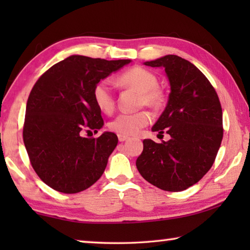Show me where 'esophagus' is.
I'll return each instance as SVG.
<instances>
[{"mask_svg":"<svg viewBox=\"0 0 250 250\" xmlns=\"http://www.w3.org/2000/svg\"><path fill=\"white\" fill-rule=\"evenodd\" d=\"M129 137L128 135H125V134H118V140H119L120 142H124L125 140H128Z\"/></svg>","mask_w":250,"mask_h":250,"instance_id":"1","label":"esophagus"}]
</instances>
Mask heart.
Listing matches in <instances>:
<instances>
[{"instance_id": "1", "label": "heart", "mask_w": 250, "mask_h": 250, "mask_svg": "<svg viewBox=\"0 0 250 250\" xmlns=\"http://www.w3.org/2000/svg\"><path fill=\"white\" fill-rule=\"evenodd\" d=\"M119 83L125 87L140 91V104L152 108H160L164 101L162 90L158 87V77L149 69L135 66L125 71L119 77ZM94 100L100 111L111 113L116 108V98L112 84L107 79L96 83L92 91ZM151 113L146 110L133 113H120L109 124V128L116 133L133 135L150 124Z\"/></svg>"}]
</instances>
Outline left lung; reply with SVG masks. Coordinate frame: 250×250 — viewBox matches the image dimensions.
Masks as SVG:
<instances>
[{"label": "left lung", "mask_w": 250, "mask_h": 250, "mask_svg": "<svg viewBox=\"0 0 250 250\" xmlns=\"http://www.w3.org/2000/svg\"><path fill=\"white\" fill-rule=\"evenodd\" d=\"M163 67L171 92L166 109L152 130L171 139L143 140L137 168L145 180L168 192L197 183L213 166L223 140V111L218 96L205 75L186 59L167 55L146 62Z\"/></svg>", "instance_id": "1"}]
</instances>
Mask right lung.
I'll list each match as a JSON object with an SVG mask.
<instances>
[{
	"instance_id": "obj_1",
	"label": "right lung",
	"mask_w": 250,
	"mask_h": 250,
	"mask_svg": "<svg viewBox=\"0 0 250 250\" xmlns=\"http://www.w3.org/2000/svg\"><path fill=\"white\" fill-rule=\"evenodd\" d=\"M130 62L73 55L50 67L34 84L23 141L34 171L55 191L82 192L103 175L118 138L112 132L84 138L104 125L92 91L97 83Z\"/></svg>"
}]
</instances>
